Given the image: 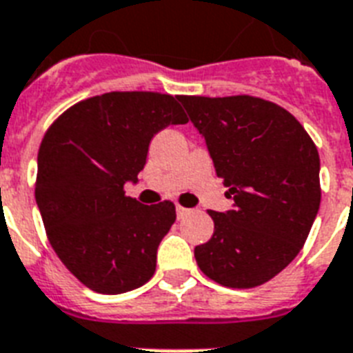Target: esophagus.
Instances as JSON below:
<instances>
[{"instance_id": "1", "label": "esophagus", "mask_w": 353, "mask_h": 353, "mask_svg": "<svg viewBox=\"0 0 353 353\" xmlns=\"http://www.w3.org/2000/svg\"><path fill=\"white\" fill-rule=\"evenodd\" d=\"M176 212H177V217H185L186 214H188V212H190V210H188V208H185V206L177 205L176 206Z\"/></svg>"}]
</instances>
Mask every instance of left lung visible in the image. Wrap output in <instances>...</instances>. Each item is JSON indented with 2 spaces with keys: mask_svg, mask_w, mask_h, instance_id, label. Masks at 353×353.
<instances>
[{
  "mask_svg": "<svg viewBox=\"0 0 353 353\" xmlns=\"http://www.w3.org/2000/svg\"><path fill=\"white\" fill-rule=\"evenodd\" d=\"M234 201L194 256L206 277L254 288L296 259L321 203L319 154L290 112L259 97L179 96Z\"/></svg>",
  "mask_w": 353,
  "mask_h": 353,
  "instance_id": "1",
  "label": "left lung"
}]
</instances>
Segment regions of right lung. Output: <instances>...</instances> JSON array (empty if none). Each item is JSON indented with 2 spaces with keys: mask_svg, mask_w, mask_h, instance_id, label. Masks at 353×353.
Segmentation results:
<instances>
[{
  "mask_svg": "<svg viewBox=\"0 0 353 353\" xmlns=\"http://www.w3.org/2000/svg\"><path fill=\"white\" fill-rule=\"evenodd\" d=\"M186 121L174 96L110 92L70 107L43 137L37 208L57 257L90 290L123 294L154 276L176 206L143 205L123 188L137 183L152 137Z\"/></svg>",
  "mask_w": 353,
  "mask_h": 353,
  "instance_id": "1",
  "label": "right lung"
}]
</instances>
